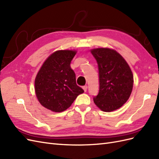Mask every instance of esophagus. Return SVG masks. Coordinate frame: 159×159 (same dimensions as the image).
<instances>
[{
	"mask_svg": "<svg viewBox=\"0 0 159 159\" xmlns=\"http://www.w3.org/2000/svg\"><path fill=\"white\" fill-rule=\"evenodd\" d=\"M83 90L84 91V92H86L87 90V85H84V86H83Z\"/></svg>",
	"mask_w": 159,
	"mask_h": 159,
	"instance_id": "1",
	"label": "esophagus"
}]
</instances>
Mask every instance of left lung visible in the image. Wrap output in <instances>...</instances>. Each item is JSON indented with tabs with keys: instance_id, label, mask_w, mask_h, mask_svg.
I'll return each instance as SVG.
<instances>
[{
	"instance_id": "1",
	"label": "left lung",
	"mask_w": 159,
	"mask_h": 159,
	"mask_svg": "<svg viewBox=\"0 0 159 159\" xmlns=\"http://www.w3.org/2000/svg\"><path fill=\"white\" fill-rule=\"evenodd\" d=\"M99 70V90L93 97L101 110L110 112L120 108L129 99L133 88V74L119 53L109 48L91 50Z\"/></svg>"
}]
</instances>
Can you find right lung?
I'll use <instances>...</instances> for the list:
<instances>
[{
  "label": "right lung",
  "mask_w": 159,
  "mask_h": 159,
  "mask_svg": "<svg viewBox=\"0 0 159 159\" xmlns=\"http://www.w3.org/2000/svg\"><path fill=\"white\" fill-rule=\"evenodd\" d=\"M76 52L58 50L45 61L35 80V91L41 105L54 112L66 110L83 89L76 83L70 62Z\"/></svg>",
  "instance_id": "1"
}]
</instances>
